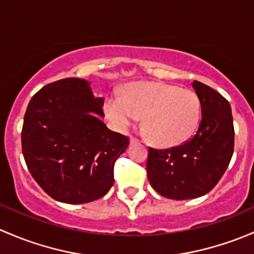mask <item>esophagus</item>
<instances>
[{
  "label": "esophagus",
  "instance_id": "obj_1",
  "mask_svg": "<svg viewBox=\"0 0 254 254\" xmlns=\"http://www.w3.org/2000/svg\"><path fill=\"white\" fill-rule=\"evenodd\" d=\"M129 143H130V144H137V143H139V140H138L137 138H134V137H132V135H130Z\"/></svg>",
  "mask_w": 254,
  "mask_h": 254
}]
</instances>
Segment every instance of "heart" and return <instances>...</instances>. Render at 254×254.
Segmentation results:
<instances>
[{
    "instance_id": "obj_1",
    "label": "heart",
    "mask_w": 254,
    "mask_h": 254,
    "mask_svg": "<svg viewBox=\"0 0 254 254\" xmlns=\"http://www.w3.org/2000/svg\"><path fill=\"white\" fill-rule=\"evenodd\" d=\"M105 114L119 129H126L143 116V126L151 142L176 146L192 137L202 115V104L190 89L165 83H135L124 96H110Z\"/></svg>"
}]
</instances>
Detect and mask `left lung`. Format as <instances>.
<instances>
[{"mask_svg": "<svg viewBox=\"0 0 254 254\" xmlns=\"http://www.w3.org/2000/svg\"><path fill=\"white\" fill-rule=\"evenodd\" d=\"M192 87L202 104V119L195 134L181 145L149 148L146 160L151 187L170 199H192L210 192L234 153L235 130L229 101L197 80Z\"/></svg>", "mask_w": 254, "mask_h": 254, "instance_id": "1", "label": "left lung"}]
</instances>
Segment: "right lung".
I'll use <instances>...</instances> for the list:
<instances>
[{
    "mask_svg": "<svg viewBox=\"0 0 254 254\" xmlns=\"http://www.w3.org/2000/svg\"><path fill=\"white\" fill-rule=\"evenodd\" d=\"M90 83L64 78L31 98L22 128V151L33 179L55 200L83 204L99 199L114 185V165L129 139L112 132L103 98Z\"/></svg>",
    "mask_w": 254,
    "mask_h": 254,
    "instance_id": "1",
    "label": "right lung"
}]
</instances>
